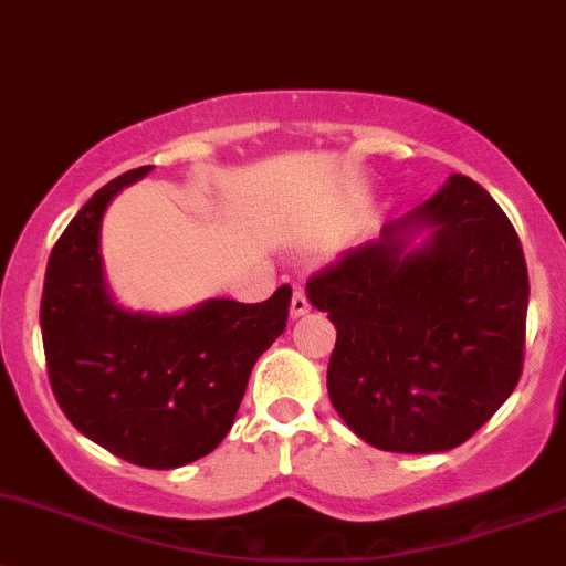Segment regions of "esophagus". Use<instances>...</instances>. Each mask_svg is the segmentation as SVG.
Instances as JSON below:
<instances>
[{"instance_id": "1", "label": "esophagus", "mask_w": 566, "mask_h": 566, "mask_svg": "<svg viewBox=\"0 0 566 566\" xmlns=\"http://www.w3.org/2000/svg\"><path fill=\"white\" fill-rule=\"evenodd\" d=\"M307 311H311V302H307V294L302 289H296L294 296H291V318L305 316Z\"/></svg>"}]
</instances>
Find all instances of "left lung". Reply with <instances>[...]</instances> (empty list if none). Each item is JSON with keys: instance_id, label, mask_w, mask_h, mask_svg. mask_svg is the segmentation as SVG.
<instances>
[{"instance_id": "8db88e82", "label": "left lung", "mask_w": 566, "mask_h": 566, "mask_svg": "<svg viewBox=\"0 0 566 566\" xmlns=\"http://www.w3.org/2000/svg\"><path fill=\"white\" fill-rule=\"evenodd\" d=\"M419 230L429 240L411 249ZM307 296L337 329L332 406L376 450L460 447L517 387L526 259L510 218L463 174L316 272Z\"/></svg>"}]
</instances>
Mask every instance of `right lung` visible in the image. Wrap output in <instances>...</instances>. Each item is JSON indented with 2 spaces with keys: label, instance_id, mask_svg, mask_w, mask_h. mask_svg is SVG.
I'll return each instance as SVG.
<instances>
[{
  "label": "right lung",
  "instance_id": "add662e5",
  "mask_svg": "<svg viewBox=\"0 0 566 566\" xmlns=\"http://www.w3.org/2000/svg\"><path fill=\"white\" fill-rule=\"evenodd\" d=\"M149 171L111 179L62 231L40 329L51 389L73 428L127 463L177 469L209 455L231 430L255 359L289 322L291 285L259 305L207 300L177 316L116 305L103 281V212Z\"/></svg>",
  "mask_w": 566,
  "mask_h": 566
}]
</instances>
